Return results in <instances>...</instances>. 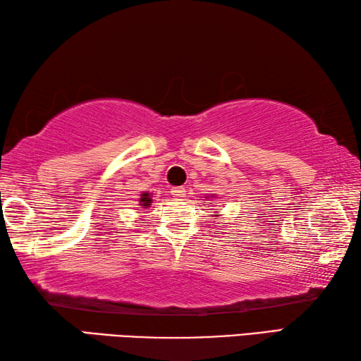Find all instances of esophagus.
Listing matches in <instances>:
<instances>
[{
  "label": "esophagus",
  "instance_id": "34e87169",
  "mask_svg": "<svg viewBox=\"0 0 361 361\" xmlns=\"http://www.w3.org/2000/svg\"><path fill=\"white\" fill-rule=\"evenodd\" d=\"M185 194H186V191L183 188H173L172 189V195L175 199H183V197H185Z\"/></svg>",
  "mask_w": 361,
  "mask_h": 361
}]
</instances>
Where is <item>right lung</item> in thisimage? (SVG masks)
Wrapping results in <instances>:
<instances>
[{
	"label": "right lung",
	"instance_id": "add662e5",
	"mask_svg": "<svg viewBox=\"0 0 361 361\" xmlns=\"http://www.w3.org/2000/svg\"><path fill=\"white\" fill-rule=\"evenodd\" d=\"M153 202V199H152V194L149 192H143V194H140V203H142V207H148L149 203Z\"/></svg>",
	"mask_w": 361,
	"mask_h": 361
}]
</instances>
